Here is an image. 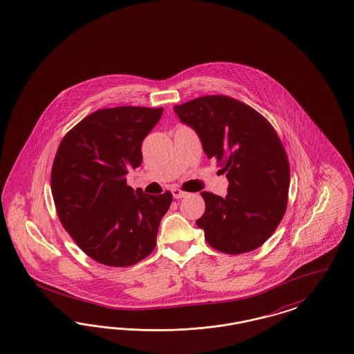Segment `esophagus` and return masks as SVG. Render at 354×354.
<instances>
[{"label":"esophagus","instance_id":"obj_1","mask_svg":"<svg viewBox=\"0 0 354 354\" xmlns=\"http://www.w3.org/2000/svg\"><path fill=\"white\" fill-rule=\"evenodd\" d=\"M171 192H172L174 198H182L184 196H187V192H184V191L179 189V188H172V189H171Z\"/></svg>","mask_w":354,"mask_h":354}]
</instances>
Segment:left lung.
I'll list each match as a JSON object with an SVG mask.
<instances>
[{"instance_id": "left-lung-1", "label": "left lung", "mask_w": 354, "mask_h": 354, "mask_svg": "<svg viewBox=\"0 0 354 354\" xmlns=\"http://www.w3.org/2000/svg\"><path fill=\"white\" fill-rule=\"evenodd\" d=\"M174 110L229 180L225 198L201 192L205 212L197 226L223 254L257 250L277 229L288 204L290 167L279 134L257 111L226 95L196 97Z\"/></svg>"}]
</instances>
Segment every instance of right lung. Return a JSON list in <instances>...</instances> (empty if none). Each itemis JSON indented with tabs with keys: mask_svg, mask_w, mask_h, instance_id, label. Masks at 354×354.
I'll return each mask as SVG.
<instances>
[{
	"mask_svg": "<svg viewBox=\"0 0 354 354\" xmlns=\"http://www.w3.org/2000/svg\"><path fill=\"white\" fill-rule=\"evenodd\" d=\"M163 109L122 106L86 116L64 136L50 188L64 229L100 264L131 267L157 244L170 191L151 196L127 184L142 162L141 144Z\"/></svg>",
	"mask_w": 354,
	"mask_h": 354,
	"instance_id": "right-lung-1",
	"label": "right lung"
}]
</instances>
